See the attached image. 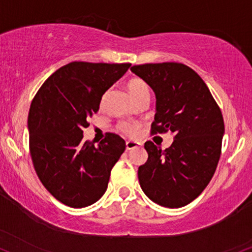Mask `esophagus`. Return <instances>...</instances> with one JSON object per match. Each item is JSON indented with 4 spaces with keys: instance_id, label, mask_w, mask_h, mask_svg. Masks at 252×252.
<instances>
[{
    "instance_id": "esophagus-1",
    "label": "esophagus",
    "mask_w": 252,
    "mask_h": 252,
    "mask_svg": "<svg viewBox=\"0 0 252 252\" xmlns=\"http://www.w3.org/2000/svg\"><path fill=\"white\" fill-rule=\"evenodd\" d=\"M140 146H141L140 142L129 140V141L126 142V150H127V151H131V150H134V148L140 147Z\"/></svg>"
}]
</instances>
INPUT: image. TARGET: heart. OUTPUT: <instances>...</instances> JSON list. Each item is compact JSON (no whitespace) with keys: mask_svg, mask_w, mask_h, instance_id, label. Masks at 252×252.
I'll list each match as a JSON object with an SVG mask.
<instances>
[{"mask_svg":"<svg viewBox=\"0 0 252 252\" xmlns=\"http://www.w3.org/2000/svg\"><path fill=\"white\" fill-rule=\"evenodd\" d=\"M127 90H128V93L131 94L133 100L141 97L142 94H146V93H150V89H148V85L144 82L141 78H131L127 82ZM138 124H132V123H123L120 125V129L123 132L127 133V134H134L139 131Z\"/></svg>","mask_w":252,"mask_h":252,"instance_id":"obj_1","label":"heart"}]
</instances>
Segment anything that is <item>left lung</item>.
<instances>
[{"label": "left lung", "mask_w": 252, "mask_h": 252, "mask_svg": "<svg viewBox=\"0 0 252 252\" xmlns=\"http://www.w3.org/2000/svg\"><path fill=\"white\" fill-rule=\"evenodd\" d=\"M131 71L155 93L152 133L174 134L164 151L145 142L148 160L138 169L140 187L160 206H187L204 190L219 163L224 134L221 110L206 83L187 65L142 64Z\"/></svg>", "instance_id": "obj_1"}]
</instances>
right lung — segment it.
<instances>
[{
    "instance_id": "obj_1",
    "label": "right lung",
    "mask_w": 252,
    "mask_h": 252,
    "mask_svg": "<svg viewBox=\"0 0 252 252\" xmlns=\"http://www.w3.org/2000/svg\"><path fill=\"white\" fill-rule=\"evenodd\" d=\"M129 66L72 62L52 73L31 102L28 129L33 167L48 191L66 206L97 202L125 151L119 135L108 133L94 146L84 140L83 129L98 112L102 94Z\"/></svg>"
}]
</instances>
